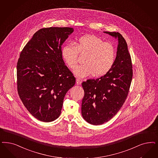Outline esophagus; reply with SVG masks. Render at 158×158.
<instances>
[{
	"label": "esophagus",
	"mask_w": 158,
	"mask_h": 158,
	"mask_svg": "<svg viewBox=\"0 0 158 158\" xmlns=\"http://www.w3.org/2000/svg\"><path fill=\"white\" fill-rule=\"evenodd\" d=\"M82 83V80L79 78L76 79V84L77 85H81Z\"/></svg>",
	"instance_id": "34e87169"
}]
</instances>
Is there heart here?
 <instances>
[{
  "mask_svg": "<svg viewBox=\"0 0 158 158\" xmlns=\"http://www.w3.org/2000/svg\"><path fill=\"white\" fill-rule=\"evenodd\" d=\"M79 54L86 55L84 65L79 66L73 72L77 77H84L91 75L103 76L114 63L116 50L113 44L104 42L96 35H85L78 39L75 45L69 44L62 49V55L71 68H76L79 61Z\"/></svg>",
  "mask_w": 158,
  "mask_h": 158,
  "instance_id": "obj_1",
  "label": "heart"
}]
</instances>
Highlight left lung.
<instances>
[{
	"instance_id": "1",
	"label": "left lung",
	"mask_w": 158,
	"mask_h": 158,
	"mask_svg": "<svg viewBox=\"0 0 158 158\" xmlns=\"http://www.w3.org/2000/svg\"><path fill=\"white\" fill-rule=\"evenodd\" d=\"M104 33L118 37V45L111 69L96 79L82 82L85 95L82 115L93 125L103 124L118 113L127 98L133 75L131 58L124 38L118 32Z\"/></svg>"
}]
</instances>
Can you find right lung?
<instances>
[{
    "label": "right lung",
    "instance_id": "1",
    "mask_svg": "<svg viewBox=\"0 0 158 158\" xmlns=\"http://www.w3.org/2000/svg\"><path fill=\"white\" fill-rule=\"evenodd\" d=\"M71 27L43 28L24 46L17 64L19 96L35 118L51 122L60 117L66 93L75 84L65 65L61 45Z\"/></svg>",
    "mask_w": 158,
    "mask_h": 158
}]
</instances>
